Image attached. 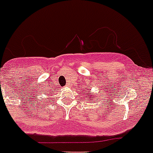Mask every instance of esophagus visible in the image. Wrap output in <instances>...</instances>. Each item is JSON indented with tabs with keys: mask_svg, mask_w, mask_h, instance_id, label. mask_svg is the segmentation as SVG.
Instances as JSON below:
<instances>
[{
	"mask_svg": "<svg viewBox=\"0 0 153 153\" xmlns=\"http://www.w3.org/2000/svg\"><path fill=\"white\" fill-rule=\"evenodd\" d=\"M66 86H67V85H66Z\"/></svg>",
	"mask_w": 153,
	"mask_h": 153,
	"instance_id": "esophagus-1",
	"label": "esophagus"
}]
</instances>
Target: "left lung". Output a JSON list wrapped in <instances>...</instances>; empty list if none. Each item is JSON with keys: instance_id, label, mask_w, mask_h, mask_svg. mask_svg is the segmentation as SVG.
<instances>
[{"instance_id": "obj_1", "label": "left lung", "mask_w": 153, "mask_h": 153, "mask_svg": "<svg viewBox=\"0 0 153 153\" xmlns=\"http://www.w3.org/2000/svg\"><path fill=\"white\" fill-rule=\"evenodd\" d=\"M91 93V89H88L87 91H86V92H84V94H90Z\"/></svg>"}]
</instances>
